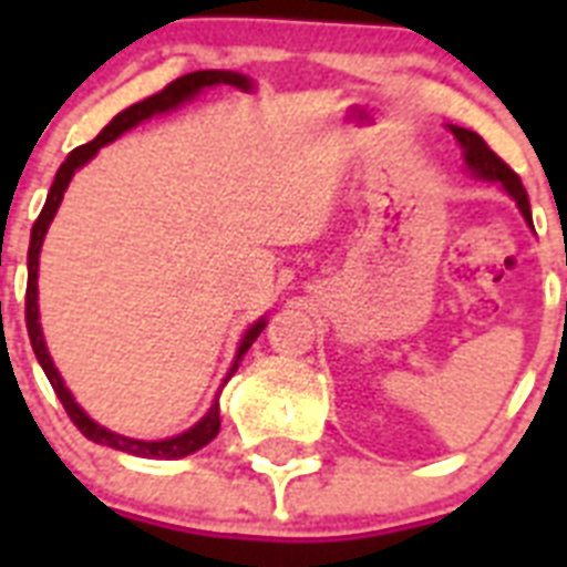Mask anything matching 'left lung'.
<instances>
[{
    "label": "left lung",
    "instance_id": "left-lung-1",
    "mask_svg": "<svg viewBox=\"0 0 567 567\" xmlns=\"http://www.w3.org/2000/svg\"><path fill=\"white\" fill-rule=\"evenodd\" d=\"M453 135L458 137V144H462V150H465L467 167H471V171H474L476 176H480V179L501 182L503 188H506L512 196H515V203H518L520 214H524L527 220H533V217H529L527 190H524V185H520L518 173L512 171L509 164L503 162L501 155L494 153L492 146L485 144L483 137L476 135V132H471V128L453 126Z\"/></svg>",
    "mask_w": 567,
    "mask_h": 567
}]
</instances>
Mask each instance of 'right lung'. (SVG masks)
Instances as JSON below:
<instances>
[{
  "instance_id": "add662e5",
  "label": "right lung",
  "mask_w": 567,
  "mask_h": 567,
  "mask_svg": "<svg viewBox=\"0 0 567 567\" xmlns=\"http://www.w3.org/2000/svg\"><path fill=\"white\" fill-rule=\"evenodd\" d=\"M212 84H231V87H240V91H247L249 79H244V75H238V73H226V70H199V73L182 75V79H176V82L167 84L164 91H158V93H153V96H146V100L135 102V105H128L126 111H120L117 117L111 120L109 126L102 128L100 135L93 137L91 144L75 146L73 153L66 155V162L58 167L55 182H52V188H49L47 205H43V212H40V217L34 220V226H31L29 285H25V329H29L31 350H34L40 368H43L47 379L52 382V388H55L58 400L64 403L66 414H70V421H73L75 426L82 430V435H87V439L96 441V444H109V447H114V450L132 453V456H144V458L190 456V453H196L199 447H205V444H208V441H212L214 435L220 432V409H217V403H214L212 409H208V414H205L203 421L196 423L194 430L182 432V435H176V439H164V441L123 439V435H117V432H109L105 426H100V423H93L91 417H87V414H84L79 405H75V400L70 396V391L64 388V382H61V377H58V371H55V364H52V359H49L47 344H43V336H40V323H38V256H40V244H43V235H47L49 223H52V217H55L58 205H61V196H64L70 179H73V173L79 171L84 162H91L93 155L100 153V146L111 144L114 137H120L123 132H128L132 126H137L141 120H150L153 114H162V111L176 109L179 102L190 100L194 93H199L203 87H212ZM261 329H265V320H258L256 327L249 329L247 336H244V341H240V350H238V362H240V355L247 353L249 347H252V341H256ZM238 362L231 364L229 377L238 371ZM229 377H226V379H229Z\"/></svg>"
}]
</instances>
